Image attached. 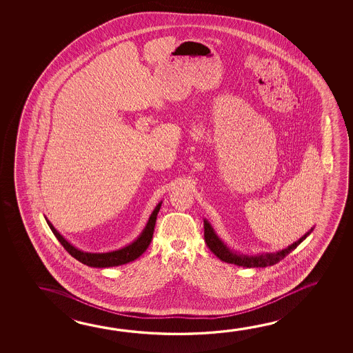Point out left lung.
I'll return each mask as SVG.
<instances>
[{"mask_svg":"<svg viewBox=\"0 0 353 353\" xmlns=\"http://www.w3.org/2000/svg\"><path fill=\"white\" fill-rule=\"evenodd\" d=\"M310 232H306L304 236H301L298 241L292 243L287 249L279 251L277 254H257V256H245V254H237L236 252H232L226 248L224 243H221L219 237L216 236V234L214 232L213 228L210 226L207 220H204V240L207 243L210 251L215 256H218L220 260L228 262V263H234L237 266L243 267H267L273 266L278 263L279 261L283 260L287 254H290L293 250L296 249V246L305 240V237L310 234Z\"/></svg>","mask_w":353,"mask_h":353,"instance_id":"left-lung-1","label":"left lung"}]
</instances>
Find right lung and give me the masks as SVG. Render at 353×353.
I'll list each match as a JSON object with an SVG mask.
<instances>
[{
  "mask_svg": "<svg viewBox=\"0 0 353 353\" xmlns=\"http://www.w3.org/2000/svg\"><path fill=\"white\" fill-rule=\"evenodd\" d=\"M160 207H161V203H159L157 208L154 209L141 235L133 243L128 245L123 249L117 250L113 252H105V254H91V252H83V251L76 249L57 232V229L52 225V223L49 220H47V223L49 228L52 229V234L58 239L59 243H61L64 246V249L76 260L80 261L83 265L90 267H99V268L114 267L137 260L139 256H141V254H144L145 250L149 248L151 239L154 235V228H155L157 213L160 210Z\"/></svg>",
  "mask_w": 353,
  "mask_h": 353,
  "instance_id": "obj_1",
  "label": "right lung"
}]
</instances>
